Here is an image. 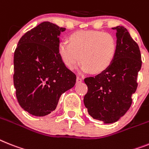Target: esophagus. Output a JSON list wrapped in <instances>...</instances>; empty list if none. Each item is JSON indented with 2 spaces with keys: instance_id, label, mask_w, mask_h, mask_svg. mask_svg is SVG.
Instances as JSON below:
<instances>
[{
  "instance_id": "34e87169",
  "label": "esophagus",
  "mask_w": 149,
  "mask_h": 149,
  "mask_svg": "<svg viewBox=\"0 0 149 149\" xmlns=\"http://www.w3.org/2000/svg\"><path fill=\"white\" fill-rule=\"evenodd\" d=\"M82 81H83V79H82L81 77H77V83H81Z\"/></svg>"
}]
</instances>
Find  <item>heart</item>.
Instances as JSON below:
<instances>
[{
  "mask_svg": "<svg viewBox=\"0 0 149 149\" xmlns=\"http://www.w3.org/2000/svg\"><path fill=\"white\" fill-rule=\"evenodd\" d=\"M61 42L58 52L65 65L73 69L81 60V70L93 74L104 72L113 63L117 43L113 36L97 30L80 31Z\"/></svg>",
  "mask_w": 149,
  "mask_h": 149,
  "instance_id": "obj_1",
  "label": "heart"
}]
</instances>
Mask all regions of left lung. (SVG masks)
<instances>
[{
  "instance_id": "left-lung-1",
  "label": "left lung",
  "mask_w": 149,
  "mask_h": 149,
  "mask_svg": "<svg viewBox=\"0 0 149 149\" xmlns=\"http://www.w3.org/2000/svg\"><path fill=\"white\" fill-rule=\"evenodd\" d=\"M113 29L116 30L117 38L113 63L97 75L84 78L88 90L84 104L90 116L104 123H115L129 110L142 67L139 45L127 29L120 26Z\"/></svg>"
}]
</instances>
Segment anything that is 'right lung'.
Listing matches in <instances>:
<instances>
[{"label": "right lung", "mask_w": 149, "mask_h": 149, "mask_svg": "<svg viewBox=\"0 0 149 149\" xmlns=\"http://www.w3.org/2000/svg\"><path fill=\"white\" fill-rule=\"evenodd\" d=\"M65 28L43 22L20 38L13 57V84L25 111L43 116L55 110L60 97L73 88L75 74L62 62L58 49Z\"/></svg>", "instance_id": "right-lung-1"}]
</instances>
